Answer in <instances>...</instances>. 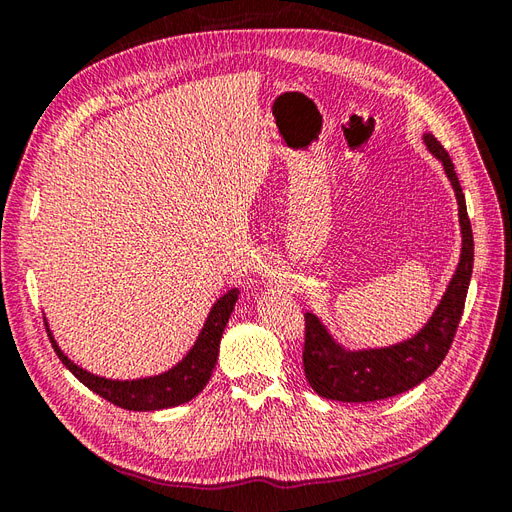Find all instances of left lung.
Masks as SVG:
<instances>
[{"label": "left lung", "mask_w": 512, "mask_h": 512, "mask_svg": "<svg viewBox=\"0 0 512 512\" xmlns=\"http://www.w3.org/2000/svg\"><path fill=\"white\" fill-rule=\"evenodd\" d=\"M423 141L433 156L442 162L457 196L461 226V256L457 271L425 327L406 342L389 348L346 350L335 342L314 314L307 312L303 369L309 386L320 397L365 404V401H380L406 393L440 367L453 344L474 267V237L466 196L461 192L451 156L433 134H425Z\"/></svg>", "instance_id": "1"}]
</instances>
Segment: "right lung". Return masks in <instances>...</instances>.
<instances>
[{"instance_id": "add662e5", "label": "right lung", "mask_w": 512, "mask_h": 512, "mask_svg": "<svg viewBox=\"0 0 512 512\" xmlns=\"http://www.w3.org/2000/svg\"><path fill=\"white\" fill-rule=\"evenodd\" d=\"M237 294L239 290L232 288L224 294V297L215 301L205 320V327L198 333L190 352L185 354L175 367L164 371V374L149 376V378L111 380V378L91 374V371L72 363L68 356L61 352L53 333L49 331V324H46V331H49V339L59 356V361L72 371L74 378H79L87 389L104 397L106 401H111V404L123 410H134V412L175 408L185 404V401L194 399L207 386L213 374V367L218 363L220 339L226 329V322L239 299Z\"/></svg>"}]
</instances>
